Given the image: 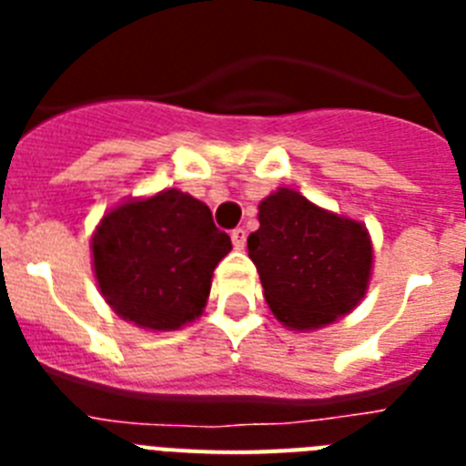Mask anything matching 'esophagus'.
<instances>
[{
	"label": "esophagus",
	"mask_w": 466,
	"mask_h": 466,
	"mask_svg": "<svg viewBox=\"0 0 466 466\" xmlns=\"http://www.w3.org/2000/svg\"><path fill=\"white\" fill-rule=\"evenodd\" d=\"M230 240H233V247L236 249H242L247 242V230L245 228H233L230 230Z\"/></svg>",
	"instance_id": "esophagus-1"
}]
</instances>
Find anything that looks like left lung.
<instances>
[{
  "mask_svg": "<svg viewBox=\"0 0 466 466\" xmlns=\"http://www.w3.org/2000/svg\"><path fill=\"white\" fill-rule=\"evenodd\" d=\"M258 224L247 249L266 303L284 327L319 329L364 299L373 263L364 224L317 208L291 188L263 198Z\"/></svg>",
  "mask_w": 466,
  "mask_h": 466,
  "instance_id": "obj_1",
  "label": "left lung"
}]
</instances>
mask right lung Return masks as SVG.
Listing matches in <instances>:
<instances>
[{
    "instance_id": "obj_1",
    "label": "right lung",
    "mask_w": 466,
    "mask_h": 466,
    "mask_svg": "<svg viewBox=\"0 0 466 466\" xmlns=\"http://www.w3.org/2000/svg\"><path fill=\"white\" fill-rule=\"evenodd\" d=\"M90 249L111 310L139 329L175 331L203 315L214 268L233 245L208 205L166 188L109 209Z\"/></svg>"
}]
</instances>
